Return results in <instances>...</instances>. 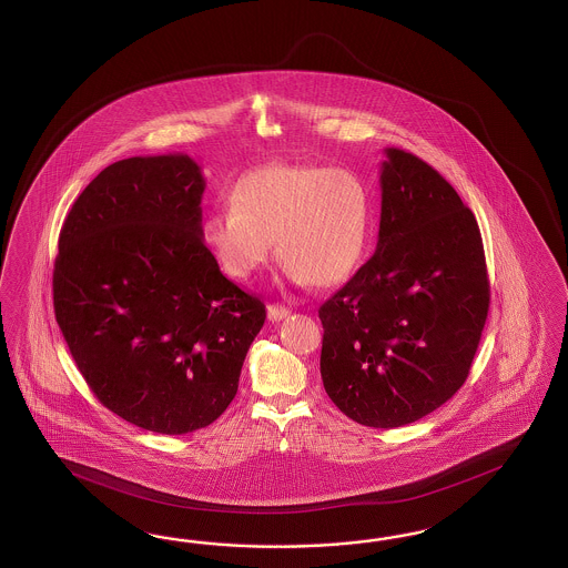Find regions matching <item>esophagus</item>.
<instances>
[{"instance_id": "34e87169", "label": "esophagus", "mask_w": 568, "mask_h": 568, "mask_svg": "<svg viewBox=\"0 0 568 568\" xmlns=\"http://www.w3.org/2000/svg\"><path fill=\"white\" fill-rule=\"evenodd\" d=\"M266 312H268V321H273V323H278V321H283V318H287L292 314L290 310L281 306V304H271Z\"/></svg>"}]
</instances>
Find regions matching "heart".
I'll return each mask as SVG.
<instances>
[{
  "label": "heart",
  "mask_w": 568,
  "mask_h": 568,
  "mask_svg": "<svg viewBox=\"0 0 568 568\" xmlns=\"http://www.w3.org/2000/svg\"><path fill=\"white\" fill-rule=\"evenodd\" d=\"M233 206L204 221V240L233 278H250L273 254L295 285L331 287L361 264L373 200L361 176L342 169L268 164L243 174Z\"/></svg>",
  "instance_id": "obj_1"
}]
</instances>
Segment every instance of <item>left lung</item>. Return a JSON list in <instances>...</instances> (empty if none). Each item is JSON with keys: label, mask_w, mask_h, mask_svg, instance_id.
Here are the masks:
<instances>
[{"label": "left lung", "mask_w": 568, "mask_h": 568, "mask_svg": "<svg viewBox=\"0 0 568 568\" xmlns=\"http://www.w3.org/2000/svg\"><path fill=\"white\" fill-rule=\"evenodd\" d=\"M385 155L377 250L318 310L325 392L375 429L414 423L463 387L489 310L475 214L418 155Z\"/></svg>", "instance_id": "8db88e82"}]
</instances>
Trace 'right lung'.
Here are the masks:
<instances>
[{
	"label": "right lung",
	"instance_id": "add662e5",
	"mask_svg": "<svg viewBox=\"0 0 568 568\" xmlns=\"http://www.w3.org/2000/svg\"><path fill=\"white\" fill-rule=\"evenodd\" d=\"M204 190L187 154L110 164L72 204L53 266L55 321L87 385L162 435L226 410L266 318L204 243Z\"/></svg>",
	"mask_w": 568,
	"mask_h": 568
}]
</instances>
